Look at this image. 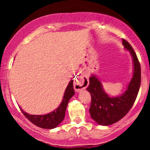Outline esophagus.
<instances>
[{
    "instance_id": "obj_1",
    "label": "esophagus",
    "mask_w": 150,
    "mask_h": 150,
    "mask_svg": "<svg viewBox=\"0 0 150 150\" xmlns=\"http://www.w3.org/2000/svg\"><path fill=\"white\" fill-rule=\"evenodd\" d=\"M85 85H84V82L82 80H76L74 83V88L77 92L82 90V89H85L86 88Z\"/></svg>"
}]
</instances>
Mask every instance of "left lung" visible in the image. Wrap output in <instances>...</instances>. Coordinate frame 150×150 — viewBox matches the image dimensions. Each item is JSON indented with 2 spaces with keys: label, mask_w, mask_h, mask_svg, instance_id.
Returning <instances> with one entry per match:
<instances>
[{
  "label": "left lung",
  "mask_w": 150,
  "mask_h": 150,
  "mask_svg": "<svg viewBox=\"0 0 150 150\" xmlns=\"http://www.w3.org/2000/svg\"><path fill=\"white\" fill-rule=\"evenodd\" d=\"M124 47L130 51L133 59V75L128 89L121 96L110 97L104 92L101 82L94 75L89 77L87 90L91 93L89 113L91 117L101 125H109L123 118L135 103L141 82V68L137 55L129 43L122 39ZM87 81L85 80V83Z\"/></svg>",
  "instance_id": "1"
}]
</instances>
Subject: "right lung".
<instances>
[{"label": "right lung", "mask_w": 150, "mask_h": 150, "mask_svg": "<svg viewBox=\"0 0 150 150\" xmlns=\"http://www.w3.org/2000/svg\"><path fill=\"white\" fill-rule=\"evenodd\" d=\"M74 94L75 90L73 87V80H72L65 89L64 97L61 105L53 112L46 115H30L20 108L26 118L34 125L44 129H53L56 128L64 119L68 101Z\"/></svg>", "instance_id": "obj_1"}]
</instances>
